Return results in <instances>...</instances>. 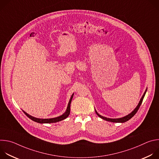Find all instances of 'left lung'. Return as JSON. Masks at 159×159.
<instances>
[{
  "label": "left lung",
  "mask_w": 159,
  "mask_h": 159,
  "mask_svg": "<svg viewBox=\"0 0 159 159\" xmlns=\"http://www.w3.org/2000/svg\"><path fill=\"white\" fill-rule=\"evenodd\" d=\"M147 90V89L145 90V91L143 95L142 96V98H141V99H140V101L139 104L137 105V106L136 107L135 109H134L131 113H129V115H126V116H124V117H123V118H115V119L107 118H106V117H104V116L100 115L99 114V113H98V112L96 111V109H95V111H96V112L97 115H98L99 117H100L101 118H102V119H103V120H106V121H110V122H112V123H125V122L128 121L129 120H130V119L136 114V113H137V112L138 111L139 109L140 108V106H141V104H142V103L143 99V98H144V97H145V94H146Z\"/></svg>",
  "instance_id": "obj_1"
}]
</instances>
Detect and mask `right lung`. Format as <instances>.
Instances as JSON below:
<instances>
[{"label":"right lung","instance_id":"add662e5","mask_svg":"<svg viewBox=\"0 0 159 159\" xmlns=\"http://www.w3.org/2000/svg\"><path fill=\"white\" fill-rule=\"evenodd\" d=\"M73 96H74V94L72 95L70 99V101L69 102V104H68V106H67V108H66V111L65 112V113H63V114L58 117H57V118H50V119H41V118H34L30 115H28V113H26L25 111H23L25 114L30 118L31 119V120L35 121V122H37V123H57V122H58V121H60L61 120H65V118H66L68 116H69L70 115V104H71V101L72 100V98H73Z\"/></svg>","mask_w":159,"mask_h":159}]
</instances>
